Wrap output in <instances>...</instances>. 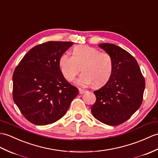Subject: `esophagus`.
I'll return each instance as SVG.
<instances>
[{
	"label": "esophagus",
	"instance_id": "1",
	"mask_svg": "<svg viewBox=\"0 0 158 158\" xmlns=\"http://www.w3.org/2000/svg\"><path fill=\"white\" fill-rule=\"evenodd\" d=\"M85 92V90L83 89H79V94H83Z\"/></svg>",
	"mask_w": 158,
	"mask_h": 158
}]
</instances>
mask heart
<instances>
[{
	"instance_id": "b5f03b06",
	"label": "heart",
	"mask_w": 158,
	"mask_h": 158,
	"mask_svg": "<svg viewBox=\"0 0 158 158\" xmlns=\"http://www.w3.org/2000/svg\"><path fill=\"white\" fill-rule=\"evenodd\" d=\"M60 71L64 77L72 81L81 70L83 74L77 81L81 86L92 84L95 88L108 81L113 71L114 61L111 54L86 45L76 46L73 56L63 54L59 59Z\"/></svg>"
}]
</instances>
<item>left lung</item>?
<instances>
[{"instance_id":"1","label":"left lung","mask_w":158,"mask_h":158,"mask_svg":"<svg viewBox=\"0 0 158 158\" xmlns=\"http://www.w3.org/2000/svg\"><path fill=\"white\" fill-rule=\"evenodd\" d=\"M99 46L111 54L114 67L106 85L94 91L96 101L91 106V113L102 123L119 125L141 106L145 81L136 59L127 51L112 44Z\"/></svg>"}]
</instances>
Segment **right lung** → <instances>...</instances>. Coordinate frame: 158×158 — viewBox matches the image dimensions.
<instances>
[{
    "label": "right lung",
    "mask_w": 158,
    "mask_h": 158,
    "mask_svg": "<svg viewBox=\"0 0 158 158\" xmlns=\"http://www.w3.org/2000/svg\"><path fill=\"white\" fill-rule=\"evenodd\" d=\"M73 43L49 41L32 48L13 75V98L29 122L46 125L67 112L78 89L62 75L59 59Z\"/></svg>",
    "instance_id": "obj_1"
}]
</instances>
